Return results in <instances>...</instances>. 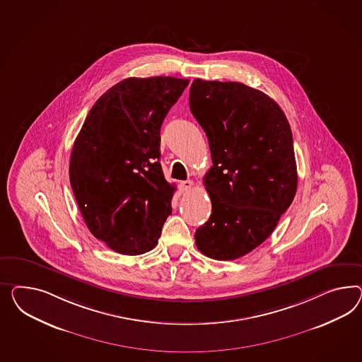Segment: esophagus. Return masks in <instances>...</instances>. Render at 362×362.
Here are the masks:
<instances>
[{
    "mask_svg": "<svg viewBox=\"0 0 362 362\" xmlns=\"http://www.w3.org/2000/svg\"><path fill=\"white\" fill-rule=\"evenodd\" d=\"M194 187V182L192 180H185V182H180L179 188L182 192H187V191H191Z\"/></svg>",
    "mask_w": 362,
    "mask_h": 362,
    "instance_id": "34e87169",
    "label": "esophagus"
}]
</instances>
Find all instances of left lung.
I'll return each mask as SVG.
<instances>
[{
    "instance_id": "left-lung-1",
    "label": "left lung",
    "mask_w": 362,
    "mask_h": 362,
    "mask_svg": "<svg viewBox=\"0 0 362 362\" xmlns=\"http://www.w3.org/2000/svg\"><path fill=\"white\" fill-rule=\"evenodd\" d=\"M189 107L214 166L204 175L212 214L197 249L218 261L250 253L273 233L298 187L293 133L284 110L258 89L195 78Z\"/></svg>"
}]
</instances>
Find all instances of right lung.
<instances>
[{
  "label": "right lung",
  "instance_id": "add662e5",
  "mask_svg": "<svg viewBox=\"0 0 362 362\" xmlns=\"http://www.w3.org/2000/svg\"><path fill=\"white\" fill-rule=\"evenodd\" d=\"M171 76L129 78L98 98L75 139L69 182L89 232L121 255L154 249L171 215L160 127L188 86Z\"/></svg>",
  "mask_w": 362,
  "mask_h": 362
}]
</instances>
